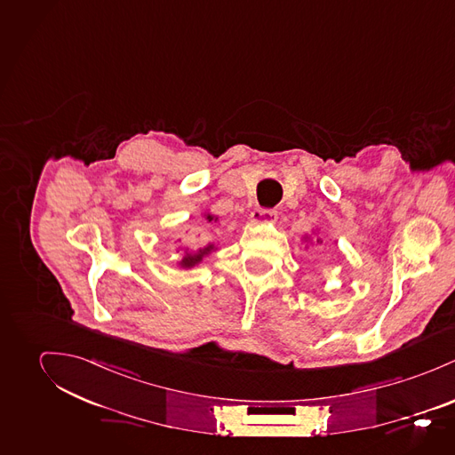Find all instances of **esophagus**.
<instances>
[{"instance_id": "34e87169", "label": "esophagus", "mask_w": 455, "mask_h": 455, "mask_svg": "<svg viewBox=\"0 0 455 455\" xmlns=\"http://www.w3.org/2000/svg\"><path fill=\"white\" fill-rule=\"evenodd\" d=\"M277 211L274 209H256L252 211L251 220L254 223H267V221H275Z\"/></svg>"}]
</instances>
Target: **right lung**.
<instances>
[{
  "label": "right lung",
  "instance_id": "1",
  "mask_svg": "<svg viewBox=\"0 0 455 455\" xmlns=\"http://www.w3.org/2000/svg\"><path fill=\"white\" fill-rule=\"evenodd\" d=\"M207 220L211 221L212 216H207ZM211 250H212V246H207V248H204V250H199V252H187V254L183 256V259H181V265H183V267H194L196 263H199V261L203 259L204 254H207Z\"/></svg>",
  "mask_w": 455,
  "mask_h": 455
}]
</instances>
